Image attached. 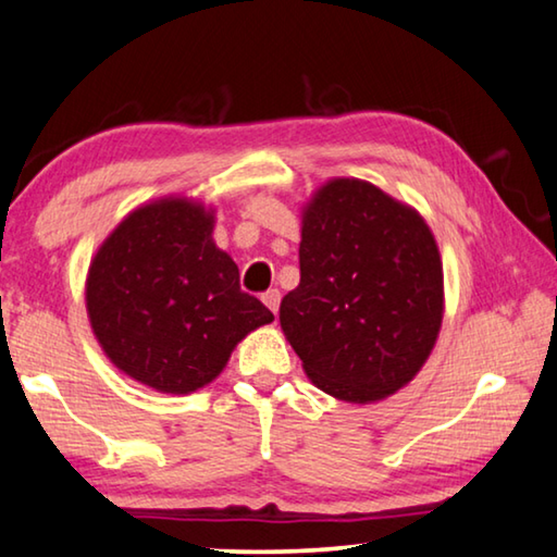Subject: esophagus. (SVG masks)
Segmentation results:
<instances>
[{
  "label": "esophagus",
  "instance_id": "1",
  "mask_svg": "<svg viewBox=\"0 0 557 557\" xmlns=\"http://www.w3.org/2000/svg\"><path fill=\"white\" fill-rule=\"evenodd\" d=\"M263 304L269 306V311L276 315L278 313V304H281V294H278V288H271V290H267V294H263Z\"/></svg>",
  "mask_w": 557,
  "mask_h": 557
}]
</instances>
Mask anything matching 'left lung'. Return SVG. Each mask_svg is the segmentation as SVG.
Returning a JSON list of instances; mask_svg holds the SVG:
<instances>
[{"label": "left lung", "mask_w": 557, "mask_h": 557, "mask_svg": "<svg viewBox=\"0 0 557 557\" xmlns=\"http://www.w3.org/2000/svg\"><path fill=\"white\" fill-rule=\"evenodd\" d=\"M298 261L278 321L313 385L355 405L405 387L444 313L440 249L417 209L370 182H325L304 209Z\"/></svg>", "instance_id": "1"}]
</instances>
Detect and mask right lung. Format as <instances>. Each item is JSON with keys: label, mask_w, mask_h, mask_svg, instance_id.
<instances>
[{"label": "right lung", "mask_w": 557, "mask_h": 557, "mask_svg": "<svg viewBox=\"0 0 557 557\" xmlns=\"http://www.w3.org/2000/svg\"><path fill=\"white\" fill-rule=\"evenodd\" d=\"M214 212L185 197L143 205L90 261L86 308L117 370L189 395L224 370L236 343L273 313L244 294L239 267L212 239Z\"/></svg>", "instance_id": "obj_1"}]
</instances>
